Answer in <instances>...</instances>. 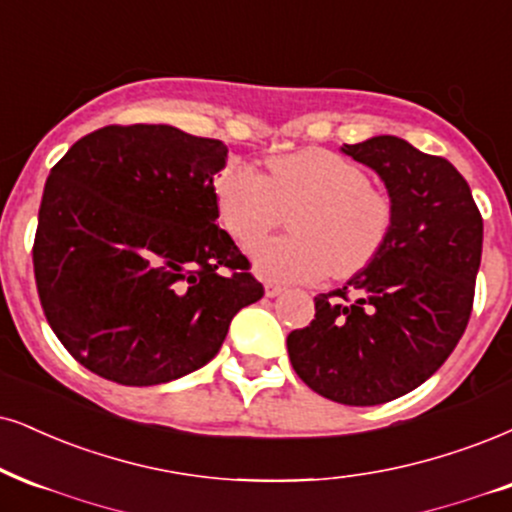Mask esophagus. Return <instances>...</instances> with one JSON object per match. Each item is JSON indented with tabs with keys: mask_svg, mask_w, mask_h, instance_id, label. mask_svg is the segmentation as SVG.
<instances>
[{
	"mask_svg": "<svg viewBox=\"0 0 512 512\" xmlns=\"http://www.w3.org/2000/svg\"><path fill=\"white\" fill-rule=\"evenodd\" d=\"M282 292H285V287H282V285H275V282H266V296H270V299H275V296H280Z\"/></svg>",
	"mask_w": 512,
	"mask_h": 512,
	"instance_id": "esophagus-1",
	"label": "esophagus"
}]
</instances>
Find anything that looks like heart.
<instances>
[{"label":"heart","instance_id":"obj_1","mask_svg":"<svg viewBox=\"0 0 512 512\" xmlns=\"http://www.w3.org/2000/svg\"><path fill=\"white\" fill-rule=\"evenodd\" d=\"M294 235L270 239L251 254L256 273L273 282H311L327 270L351 275L382 251L394 227V206L372 189L370 175L327 149H304L270 161V175L232 166L216 180L218 218L249 249L280 225Z\"/></svg>","mask_w":512,"mask_h":512}]
</instances>
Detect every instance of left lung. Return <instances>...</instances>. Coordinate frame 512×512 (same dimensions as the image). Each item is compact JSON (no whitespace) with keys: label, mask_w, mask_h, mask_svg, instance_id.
<instances>
[{"label":"left lung","mask_w":512,"mask_h":512,"mask_svg":"<svg viewBox=\"0 0 512 512\" xmlns=\"http://www.w3.org/2000/svg\"><path fill=\"white\" fill-rule=\"evenodd\" d=\"M342 151L380 175L394 227L342 289L315 296V318L289 332L287 351L315 394L377 406L430 380L456 349L472 313L484 227L470 185L441 156L394 135Z\"/></svg>","instance_id":"left-lung-1"}]
</instances>
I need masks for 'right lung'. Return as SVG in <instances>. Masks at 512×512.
Returning <instances> with one entry per match:
<instances>
[{
  "mask_svg": "<svg viewBox=\"0 0 512 512\" xmlns=\"http://www.w3.org/2000/svg\"><path fill=\"white\" fill-rule=\"evenodd\" d=\"M225 161L220 140L137 123L90 132L52 168L33 246L37 294L59 342L94 375L125 387L189 375L263 296L216 225Z\"/></svg>",
  "mask_w": 512,
  "mask_h": 512,
  "instance_id": "add662e5",
  "label": "right lung"
}]
</instances>
